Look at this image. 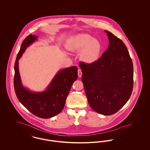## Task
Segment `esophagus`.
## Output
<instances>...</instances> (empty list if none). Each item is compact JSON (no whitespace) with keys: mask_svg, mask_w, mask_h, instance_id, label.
Segmentation results:
<instances>
[{"mask_svg":"<svg viewBox=\"0 0 150 150\" xmlns=\"http://www.w3.org/2000/svg\"><path fill=\"white\" fill-rule=\"evenodd\" d=\"M78 76L79 78L81 77V75H82V72L81 70L80 69H79L78 71Z\"/></svg>","mask_w":150,"mask_h":150,"instance_id":"esophagus-1","label":"esophagus"}]
</instances>
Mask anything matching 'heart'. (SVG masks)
Here are the masks:
<instances>
[{
	"label": "heart",
	"mask_w": 150,
	"mask_h": 150,
	"mask_svg": "<svg viewBox=\"0 0 150 150\" xmlns=\"http://www.w3.org/2000/svg\"><path fill=\"white\" fill-rule=\"evenodd\" d=\"M67 49L80 52V59L87 64H92L100 58L102 45L100 41L87 34L74 36L66 44Z\"/></svg>",
	"instance_id": "heart-1"
}]
</instances>
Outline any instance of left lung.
Instances as JSON below:
<instances>
[{
    "label": "left lung",
    "mask_w": 150,
    "mask_h": 150,
    "mask_svg": "<svg viewBox=\"0 0 150 150\" xmlns=\"http://www.w3.org/2000/svg\"><path fill=\"white\" fill-rule=\"evenodd\" d=\"M109 44L97 61L80 62L81 79L90 106L96 112L111 115L128 102L133 87V65L127 48L111 33Z\"/></svg>",
    "instance_id": "left-lung-1"
}]
</instances>
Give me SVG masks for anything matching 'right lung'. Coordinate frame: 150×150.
<instances>
[{
  "label": "right lung",
  "instance_id": "right-lung-1",
  "mask_svg": "<svg viewBox=\"0 0 150 150\" xmlns=\"http://www.w3.org/2000/svg\"><path fill=\"white\" fill-rule=\"evenodd\" d=\"M38 39L30 34L23 41L14 64V87L17 98L22 105L36 116L48 119L60 113L72 85L78 78V68L72 66L57 72L47 89L41 92H34L24 87L18 69V61L26 48Z\"/></svg>",
  "mask_w": 150,
  "mask_h": 150
}]
</instances>
